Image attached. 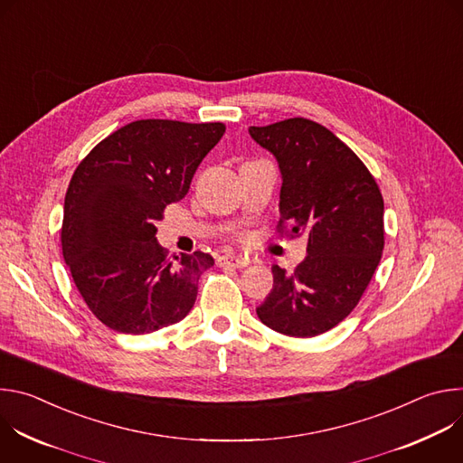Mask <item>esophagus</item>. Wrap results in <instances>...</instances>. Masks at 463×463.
Returning <instances> with one entry per match:
<instances>
[{
  "label": "esophagus",
  "mask_w": 463,
  "mask_h": 463,
  "mask_svg": "<svg viewBox=\"0 0 463 463\" xmlns=\"http://www.w3.org/2000/svg\"><path fill=\"white\" fill-rule=\"evenodd\" d=\"M245 260H240V258H232V256H220L218 258V266L220 268H234V269H241V268H247Z\"/></svg>",
  "instance_id": "34e87169"
}]
</instances>
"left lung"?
I'll return each mask as SVG.
<instances>
[{
	"instance_id": "left-lung-1",
	"label": "left lung",
	"mask_w": 463,
	"mask_h": 463,
	"mask_svg": "<svg viewBox=\"0 0 463 463\" xmlns=\"http://www.w3.org/2000/svg\"><path fill=\"white\" fill-rule=\"evenodd\" d=\"M282 174L279 231L307 236L293 273L273 266L258 318L289 337H315L343 322L368 288L384 247L381 190L364 163L327 128L304 117L250 126Z\"/></svg>"
}]
</instances>
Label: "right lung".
<instances>
[{"mask_svg":"<svg viewBox=\"0 0 463 463\" xmlns=\"http://www.w3.org/2000/svg\"><path fill=\"white\" fill-rule=\"evenodd\" d=\"M223 122L145 118L100 141L77 166L63 203L61 252L91 313L120 334L143 335L188 315L209 252L170 261L156 223L183 200Z\"/></svg>","mask_w":463,"mask_h":463,"instance_id":"1","label":"right lung"}]
</instances>
